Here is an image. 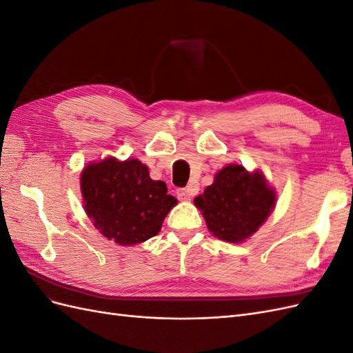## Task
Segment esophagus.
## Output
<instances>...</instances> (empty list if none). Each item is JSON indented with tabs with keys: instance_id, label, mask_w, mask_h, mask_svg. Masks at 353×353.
Returning <instances> with one entry per match:
<instances>
[{
	"instance_id": "34e87169",
	"label": "esophagus",
	"mask_w": 353,
	"mask_h": 353,
	"mask_svg": "<svg viewBox=\"0 0 353 353\" xmlns=\"http://www.w3.org/2000/svg\"><path fill=\"white\" fill-rule=\"evenodd\" d=\"M197 193V187L194 184L188 185L187 188H181V190H176V196L179 200L183 201H188L191 197H193L194 194Z\"/></svg>"
}]
</instances>
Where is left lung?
I'll return each mask as SVG.
<instances>
[{"mask_svg": "<svg viewBox=\"0 0 353 353\" xmlns=\"http://www.w3.org/2000/svg\"><path fill=\"white\" fill-rule=\"evenodd\" d=\"M275 193L263 176L249 174L241 165H228L216 174L215 183L194 199L213 236L240 243L270 216Z\"/></svg>", "mask_w": 353, "mask_h": 353, "instance_id": "obj_1", "label": "left lung"}]
</instances>
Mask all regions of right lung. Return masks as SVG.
<instances>
[{
	"label": "right lung",
	"mask_w": 353,
	"mask_h": 353,
	"mask_svg": "<svg viewBox=\"0 0 353 353\" xmlns=\"http://www.w3.org/2000/svg\"><path fill=\"white\" fill-rule=\"evenodd\" d=\"M83 206L94 227L122 245L157 236L176 199L163 181H153L140 160L105 159L91 163L81 176Z\"/></svg>",
	"instance_id": "add662e5"
}]
</instances>
